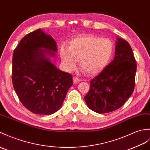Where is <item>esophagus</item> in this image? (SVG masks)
I'll use <instances>...</instances> for the list:
<instances>
[{"mask_svg": "<svg viewBox=\"0 0 150 150\" xmlns=\"http://www.w3.org/2000/svg\"><path fill=\"white\" fill-rule=\"evenodd\" d=\"M73 81H74V83H77L81 82V79L77 78V77H76V76H74V77L73 78Z\"/></svg>", "mask_w": 150, "mask_h": 150, "instance_id": "esophagus-1", "label": "esophagus"}]
</instances>
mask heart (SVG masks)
I'll return each mask as SVG.
<instances>
[{"label":"heart","instance_id":"b5f03b06","mask_svg":"<svg viewBox=\"0 0 150 150\" xmlns=\"http://www.w3.org/2000/svg\"><path fill=\"white\" fill-rule=\"evenodd\" d=\"M114 43L109 38L93 35L77 36L69 42L68 50L61 48L60 54L65 68L70 71L79 60V67L87 74H95L110 62L114 53Z\"/></svg>","mask_w":150,"mask_h":150}]
</instances>
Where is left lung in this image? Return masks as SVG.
<instances>
[{
  "label": "left lung",
  "mask_w": 150,
  "mask_h": 150,
  "mask_svg": "<svg viewBox=\"0 0 150 150\" xmlns=\"http://www.w3.org/2000/svg\"><path fill=\"white\" fill-rule=\"evenodd\" d=\"M136 69L130 44L117 38L114 60L89 82V91L84 96L89 109L103 114L123 106L134 90Z\"/></svg>",
  "instance_id": "8db88e82"
}]
</instances>
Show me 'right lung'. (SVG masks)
<instances>
[{"instance_id": "add662e5", "label": "right lung", "mask_w": 150, "mask_h": 150, "mask_svg": "<svg viewBox=\"0 0 150 150\" xmlns=\"http://www.w3.org/2000/svg\"><path fill=\"white\" fill-rule=\"evenodd\" d=\"M56 52L55 40L41 29L24 36L13 52V88L23 106L36 114L57 111L73 85L71 75L59 69L46 56H54Z\"/></svg>"}]
</instances>
